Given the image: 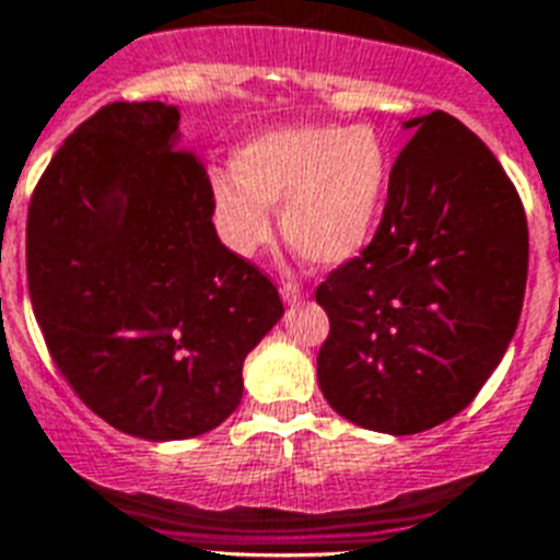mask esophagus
<instances>
[{"instance_id":"esophagus-1","label":"esophagus","mask_w":560,"mask_h":560,"mask_svg":"<svg viewBox=\"0 0 560 560\" xmlns=\"http://www.w3.org/2000/svg\"><path fill=\"white\" fill-rule=\"evenodd\" d=\"M280 294H283L285 303H300V300H305V296H308V291L296 283V280H283V283H280Z\"/></svg>"}]
</instances>
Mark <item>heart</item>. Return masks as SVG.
Listing matches in <instances>:
<instances>
[{"instance_id": "1", "label": "heart", "mask_w": 560, "mask_h": 560, "mask_svg": "<svg viewBox=\"0 0 560 560\" xmlns=\"http://www.w3.org/2000/svg\"><path fill=\"white\" fill-rule=\"evenodd\" d=\"M387 142L368 126L275 128L237 148L232 173L210 182L221 235L241 255L269 241V207L280 205L285 244L311 266L348 264L387 205Z\"/></svg>"}]
</instances>
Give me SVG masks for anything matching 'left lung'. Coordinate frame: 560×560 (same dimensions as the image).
<instances>
[{"label": "left lung", "instance_id": "8db88e82", "mask_svg": "<svg viewBox=\"0 0 560 560\" xmlns=\"http://www.w3.org/2000/svg\"><path fill=\"white\" fill-rule=\"evenodd\" d=\"M361 255L316 285L330 334L319 389L350 423L418 434L463 412L516 334L527 219L516 187L471 128L446 112L404 122Z\"/></svg>", "mask_w": 560, "mask_h": 560}]
</instances>
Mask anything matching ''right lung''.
<instances>
[{
	"label": "right lung",
	"instance_id": "obj_1",
	"mask_svg": "<svg viewBox=\"0 0 560 560\" xmlns=\"http://www.w3.org/2000/svg\"><path fill=\"white\" fill-rule=\"evenodd\" d=\"M179 108L108 103L69 133L27 210V289L56 368L108 427L185 440L224 423L244 359L283 316L212 226Z\"/></svg>",
	"mask_w": 560,
	"mask_h": 560
}]
</instances>
